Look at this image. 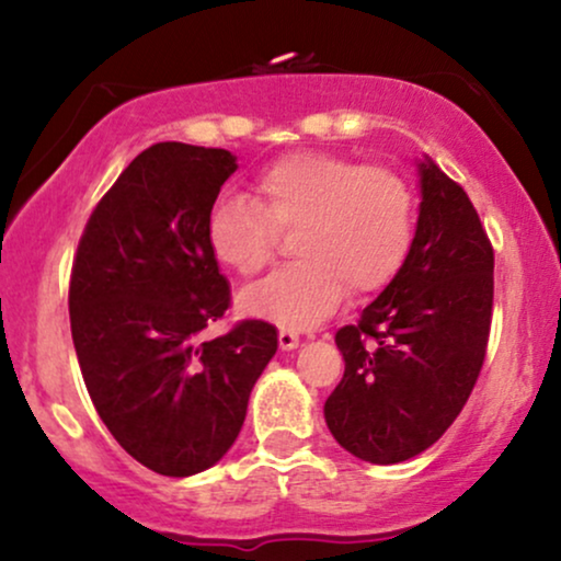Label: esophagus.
I'll list each match as a JSON object with an SVG mask.
<instances>
[{"mask_svg":"<svg viewBox=\"0 0 561 561\" xmlns=\"http://www.w3.org/2000/svg\"><path fill=\"white\" fill-rule=\"evenodd\" d=\"M298 345H300L298 332L279 330V347H282V351H293V347H298Z\"/></svg>","mask_w":561,"mask_h":561,"instance_id":"1","label":"esophagus"}]
</instances>
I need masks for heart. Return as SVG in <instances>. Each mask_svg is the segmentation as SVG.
Masks as SVG:
<instances>
[{
  "label": "heart",
  "mask_w": 561,
  "mask_h": 561,
  "mask_svg": "<svg viewBox=\"0 0 561 561\" xmlns=\"http://www.w3.org/2000/svg\"><path fill=\"white\" fill-rule=\"evenodd\" d=\"M298 261L242 295V311L302 330L343 302L396 282L416 240V195L396 169L330 150H298L255 173L253 199L227 192L210 205L205 240L218 266L261 274L293 231Z\"/></svg>",
  "instance_id": "heart-1"
}]
</instances>
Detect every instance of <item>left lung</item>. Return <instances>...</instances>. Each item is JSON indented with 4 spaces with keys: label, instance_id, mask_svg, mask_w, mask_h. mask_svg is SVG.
I'll return each instance as SVG.
<instances>
[{
    "label": "left lung",
    "instance_id": "1",
    "mask_svg": "<svg viewBox=\"0 0 561 561\" xmlns=\"http://www.w3.org/2000/svg\"><path fill=\"white\" fill-rule=\"evenodd\" d=\"M422 205L403 272L334 334L345 375L327 427L371 465L430 448L472 396L493 319V244L465 186L420 163Z\"/></svg>",
    "mask_w": 561,
    "mask_h": 561
}]
</instances>
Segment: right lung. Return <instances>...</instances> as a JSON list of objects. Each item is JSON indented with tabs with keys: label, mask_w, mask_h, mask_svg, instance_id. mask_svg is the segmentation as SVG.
I'll return each instance as SVG.
<instances>
[{
	"label": "right lung",
	"mask_w": 561,
	"mask_h": 561,
	"mask_svg": "<svg viewBox=\"0 0 561 561\" xmlns=\"http://www.w3.org/2000/svg\"><path fill=\"white\" fill-rule=\"evenodd\" d=\"M234 171L218 147H147L94 205L70 268V334L89 398L121 448L165 478L227 454L279 345L261 319L203 340L231 306L205 221Z\"/></svg>",
	"instance_id": "obj_1"
}]
</instances>
